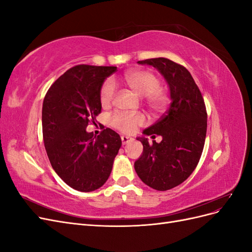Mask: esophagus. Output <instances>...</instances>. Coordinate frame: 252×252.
I'll list each match as a JSON object with an SVG mask.
<instances>
[{"mask_svg": "<svg viewBox=\"0 0 252 252\" xmlns=\"http://www.w3.org/2000/svg\"><path fill=\"white\" fill-rule=\"evenodd\" d=\"M121 140H122V143H123V145H126V144L130 143L132 141V138H130V136H127V135H122Z\"/></svg>", "mask_w": 252, "mask_h": 252, "instance_id": "obj_1", "label": "esophagus"}]
</instances>
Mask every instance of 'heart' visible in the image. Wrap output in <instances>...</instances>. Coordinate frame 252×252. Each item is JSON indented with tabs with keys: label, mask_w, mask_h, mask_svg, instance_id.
Wrapping results in <instances>:
<instances>
[{
	"label": "heart",
	"mask_w": 252,
	"mask_h": 252,
	"mask_svg": "<svg viewBox=\"0 0 252 252\" xmlns=\"http://www.w3.org/2000/svg\"><path fill=\"white\" fill-rule=\"evenodd\" d=\"M125 82L132 91L145 96L148 107L154 111H161L166 104V95L159 88L161 81L158 75L150 70H132L125 74ZM116 94V84L109 79L105 81L100 90V102L103 107H107ZM145 118L142 114L116 113L110 118L112 127L123 132H131L133 129L144 123Z\"/></svg>",
	"instance_id": "heart-1"
}]
</instances>
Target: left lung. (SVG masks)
<instances>
[{
  "label": "left lung",
  "mask_w": 252,
  "mask_h": 252,
  "mask_svg": "<svg viewBox=\"0 0 252 252\" xmlns=\"http://www.w3.org/2000/svg\"><path fill=\"white\" fill-rule=\"evenodd\" d=\"M139 64L154 66L161 72L170 90V107L144 134L162 136L157 143L142 136L143 154L134 162L139 178L159 191L182 184L193 172L202 156L207 112L201 91L184 66L165 58L139 61Z\"/></svg>",
  "instance_id": "8db88e82"
}]
</instances>
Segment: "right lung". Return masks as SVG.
<instances>
[{
	"label": "right lung",
	"instance_id": "right-lung-1",
	"mask_svg": "<svg viewBox=\"0 0 252 252\" xmlns=\"http://www.w3.org/2000/svg\"><path fill=\"white\" fill-rule=\"evenodd\" d=\"M116 70L114 66H74L52 84L44 97L43 139L50 164L68 186L79 191H94L105 184L122 145L120 135L110 128L97 136L86 130L101 112L103 83Z\"/></svg>",
	"mask_w": 252,
	"mask_h": 252
}]
</instances>
